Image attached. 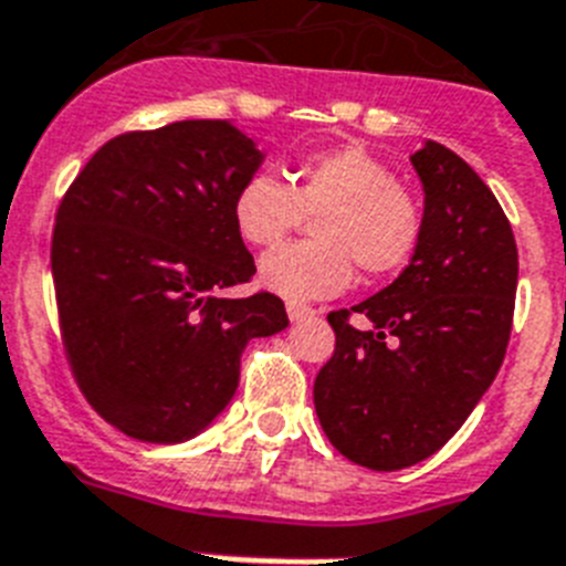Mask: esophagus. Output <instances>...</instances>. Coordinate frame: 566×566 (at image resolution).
<instances>
[{
    "label": "esophagus",
    "mask_w": 566,
    "mask_h": 566,
    "mask_svg": "<svg viewBox=\"0 0 566 566\" xmlns=\"http://www.w3.org/2000/svg\"><path fill=\"white\" fill-rule=\"evenodd\" d=\"M286 312H289V321L292 323H301V321H306V317L315 315V308L303 306V303H286Z\"/></svg>",
    "instance_id": "34e87169"
}]
</instances>
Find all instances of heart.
Returning <instances> with one entry per match:
<instances>
[{
  "label": "heart",
  "mask_w": 566,
  "mask_h": 566,
  "mask_svg": "<svg viewBox=\"0 0 566 566\" xmlns=\"http://www.w3.org/2000/svg\"><path fill=\"white\" fill-rule=\"evenodd\" d=\"M303 214H315L306 243H289L260 260V283L292 303L335 297L366 274L395 272L421 237V202L395 182L360 145H340L294 163L289 186L274 174H251L237 188L231 217L245 243H280Z\"/></svg>",
  "instance_id": "obj_1"
}]
</instances>
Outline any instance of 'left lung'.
Wrapping results in <instances>:
<instances>
[{
    "instance_id": "1",
    "label": "left lung",
    "mask_w": 566,
    "mask_h": 566,
    "mask_svg": "<svg viewBox=\"0 0 566 566\" xmlns=\"http://www.w3.org/2000/svg\"><path fill=\"white\" fill-rule=\"evenodd\" d=\"M423 226L412 260L378 294L332 312L335 355L315 380V409L349 461L395 472L434 455L504 364L513 329L518 249L486 182L455 151L412 154Z\"/></svg>"
}]
</instances>
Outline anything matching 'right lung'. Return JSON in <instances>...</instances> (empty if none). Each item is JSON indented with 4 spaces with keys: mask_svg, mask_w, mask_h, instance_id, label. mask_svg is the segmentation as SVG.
Instances as JSON below:
<instances>
[{
    "mask_svg": "<svg viewBox=\"0 0 566 566\" xmlns=\"http://www.w3.org/2000/svg\"><path fill=\"white\" fill-rule=\"evenodd\" d=\"M263 159L231 119H182L108 139L62 197V343L91 407L137 441L209 429L234 398L245 343L289 326L274 294H220L258 272L231 202Z\"/></svg>",
    "mask_w": 566,
    "mask_h": 566,
    "instance_id": "obj_1",
    "label": "right lung"
}]
</instances>
